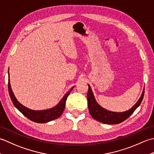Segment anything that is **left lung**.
<instances>
[{"label":"left lung","instance_id":"left-lung-1","mask_svg":"<svg viewBox=\"0 0 154 154\" xmlns=\"http://www.w3.org/2000/svg\"><path fill=\"white\" fill-rule=\"evenodd\" d=\"M88 86H89V90H88L87 93L88 108H89V110L91 116L94 120L99 121L100 122L108 124H119L127 119L141 104L143 98V94H144V89H143L141 97L131 109L125 111V112H115L106 110L103 109V107H101L97 103L92 89H91L89 85H88Z\"/></svg>","mask_w":154,"mask_h":154}]
</instances>
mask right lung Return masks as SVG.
<instances>
[{"instance_id": "1", "label": "right lung", "mask_w": 154, "mask_h": 154, "mask_svg": "<svg viewBox=\"0 0 154 154\" xmlns=\"http://www.w3.org/2000/svg\"><path fill=\"white\" fill-rule=\"evenodd\" d=\"M8 87L10 97H11V99L12 101V103L20 112L24 114L26 117H27L28 119L33 121V122L38 123H45L56 119L61 115L65 109L66 100L68 96L69 95L71 91L73 90L74 87L71 88V89L65 94L63 97L62 98V99L60 101V103H59L56 106L51 108V109L43 110H34L29 109L26 106H23L22 104L20 103L17 100V99H16L14 94L12 92L11 86V83H10V79H8Z\"/></svg>"}]
</instances>
